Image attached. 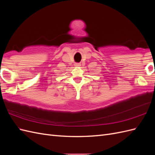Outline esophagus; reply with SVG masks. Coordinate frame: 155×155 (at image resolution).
Instances as JSON below:
<instances>
[{
	"mask_svg": "<svg viewBox=\"0 0 155 155\" xmlns=\"http://www.w3.org/2000/svg\"><path fill=\"white\" fill-rule=\"evenodd\" d=\"M80 63H75V66H76V67H79L80 66Z\"/></svg>",
	"mask_w": 155,
	"mask_h": 155,
	"instance_id": "obj_1",
	"label": "esophagus"
}]
</instances>
